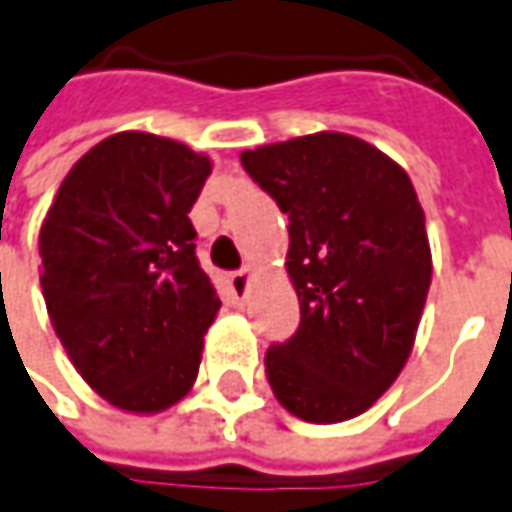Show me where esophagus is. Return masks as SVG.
Instances as JSON below:
<instances>
[{"instance_id": "esophagus-1", "label": "esophagus", "mask_w": 512, "mask_h": 512, "mask_svg": "<svg viewBox=\"0 0 512 512\" xmlns=\"http://www.w3.org/2000/svg\"><path fill=\"white\" fill-rule=\"evenodd\" d=\"M247 282H250V267H245V270H236V273L230 276V290H233V296H242V299H245Z\"/></svg>"}]
</instances>
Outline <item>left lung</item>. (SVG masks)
<instances>
[{
    "mask_svg": "<svg viewBox=\"0 0 512 512\" xmlns=\"http://www.w3.org/2000/svg\"><path fill=\"white\" fill-rule=\"evenodd\" d=\"M242 165L290 219L285 267L302 310L296 336L267 350L270 390L302 422H347L413 353L433 276L416 187L339 130L245 150Z\"/></svg>",
    "mask_w": 512,
    "mask_h": 512,
    "instance_id": "left-lung-1",
    "label": "left lung"
}]
</instances>
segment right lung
<instances>
[{"instance_id": "add662e5", "label": "right lung", "mask_w": 512, "mask_h": 512, "mask_svg": "<svg viewBox=\"0 0 512 512\" xmlns=\"http://www.w3.org/2000/svg\"><path fill=\"white\" fill-rule=\"evenodd\" d=\"M210 156L148 130L102 139L68 170L39 227V282L76 373L116 410L162 413L199 376L219 296L190 207Z\"/></svg>"}]
</instances>
